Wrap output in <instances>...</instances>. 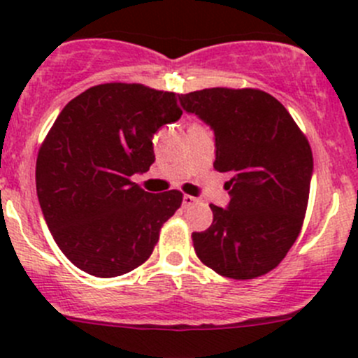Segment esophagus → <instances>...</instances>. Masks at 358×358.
Segmentation results:
<instances>
[{
  "label": "esophagus",
  "instance_id": "esophagus-1",
  "mask_svg": "<svg viewBox=\"0 0 358 358\" xmlns=\"http://www.w3.org/2000/svg\"><path fill=\"white\" fill-rule=\"evenodd\" d=\"M196 202H197V199H196V197H192V196H183V201H182V206H183V208H192V206L194 204H196Z\"/></svg>",
  "mask_w": 358,
  "mask_h": 358
}]
</instances>
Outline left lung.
Returning a JSON list of instances; mask_svg holds the SVG:
<instances>
[{"label":"left lung","mask_w":358,"mask_h":358,"mask_svg":"<svg viewBox=\"0 0 358 358\" xmlns=\"http://www.w3.org/2000/svg\"><path fill=\"white\" fill-rule=\"evenodd\" d=\"M178 99L215 131L213 166L230 175L229 206L211 204V227L192 234L196 255L229 279L265 275L301 230L313 173L308 140L262 90L206 88Z\"/></svg>","instance_id":"left-lung-1"}]
</instances>
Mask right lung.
Returning <instances> with one entry per match:
<instances>
[{"label": "right lung", "mask_w": 358, "mask_h": 358, "mask_svg": "<svg viewBox=\"0 0 358 358\" xmlns=\"http://www.w3.org/2000/svg\"><path fill=\"white\" fill-rule=\"evenodd\" d=\"M176 93L106 83L72 99L36 161V190L60 251L90 275L117 277L152 255L182 192L150 194L131 176L156 161L152 138L178 121Z\"/></svg>", "instance_id": "add662e5"}]
</instances>
